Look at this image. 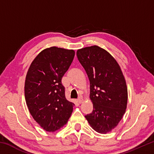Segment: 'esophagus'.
I'll use <instances>...</instances> for the list:
<instances>
[{"mask_svg":"<svg viewBox=\"0 0 154 154\" xmlns=\"http://www.w3.org/2000/svg\"><path fill=\"white\" fill-rule=\"evenodd\" d=\"M83 98H82V96H80V97H79V98L77 99V102L79 103H82V102H83Z\"/></svg>","mask_w":154,"mask_h":154,"instance_id":"obj_1","label":"esophagus"}]
</instances>
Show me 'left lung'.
<instances>
[{"label": "left lung", "mask_w": 154, "mask_h": 154, "mask_svg": "<svg viewBox=\"0 0 154 154\" xmlns=\"http://www.w3.org/2000/svg\"><path fill=\"white\" fill-rule=\"evenodd\" d=\"M77 56L89 78L93 103L92 112L85 117L96 132L107 133L117 126L126 111L128 90L124 77L113 57L100 47L78 49Z\"/></svg>", "instance_id": "obj_1"}]
</instances>
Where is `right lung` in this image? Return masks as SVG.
<instances>
[{"label": "right lung", "mask_w": 154, "mask_h": 154, "mask_svg": "<svg viewBox=\"0 0 154 154\" xmlns=\"http://www.w3.org/2000/svg\"><path fill=\"white\" fill-rule=\"evenodd\" d=\"M73 50L51 47L31 63L25 81L26 105L34 119L48 132L60 128L71 117L74 104L66 100L62 78L71 66Z\"/></svg>", "instance_id": "add662e5"}]
</instances>
